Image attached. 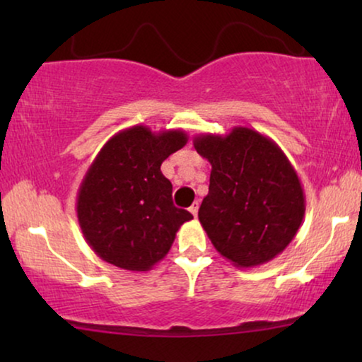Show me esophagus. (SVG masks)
Returning <instances> with one entry per match:
<instances>
[{
  "label": "esophagus",
  "mask_w": 362,
  "mask_h": 362,
  "mask_svg": "<svg viewBox=\"0 0 362 362\" xmlns=\"http://www.w3.org/2000/svg\"><path fill=\"white\" fill-rule=\"evenodd\" d=\"M197 211H199V202L194 201V202H192V206L189 207V212L196 217L197 216Z\"/></svg>",
  "instance_id": "obj_1"
}]
</instances>
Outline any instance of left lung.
Returning <instances> with one entry per match:
<instances>
[{
	"instance_id": "obj_1",
	"label": "left lung",
	"mask_w": 362,
	"mask_h": 362,
	"mask_svg": "<svg viewBox=\"0 0 362 362\" xmlns=\"http://www.w3.org/2000/svg\"><path fill=\"white\" fill-rule=\"evenodd\" d=\"M192 143L212 166L197 214L212 245L240 269L275 259L305 217V192L288 158L247 127L227 135L202 133Z\"/></svg>"
}]
</instances>
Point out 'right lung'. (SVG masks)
<instances>
[{
  "label": "right lung",
  "instance_id": "obj_1",
  "mask_svg": "<svg viewBox=\"0 0 362 362\" xmlns=\"http://www.w3.org/2000/svg\"><path fill=\"white\" fill-rule=\"evenodd\" d=\"M187 143L182 130L118 132L92 161L77 192L83 239L102 260L146 272L163 260L191 212L173 204V185L161 163Z\"/></svg>",
  "mask_w": 362,
  "mask_h": 362
}]
</instances>
